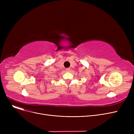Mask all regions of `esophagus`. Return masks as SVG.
<instances>
[{"label":"esophagus","instance_id":"34e87169","mask_svg":"<svg viewBox=\"0 0 134 134\" xmlns=\"http://www.w3.org/2000/svg\"><path fill=\"white\" fill-rule=\"evenodd\" d=\"M66 71L67 72H69L70 71H71V68H67L66 69Z\"/></svg>","mask_w":134,"mask_h":134}]
</instances>
